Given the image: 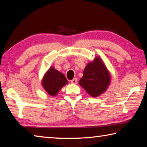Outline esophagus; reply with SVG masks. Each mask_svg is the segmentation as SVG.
I'll use <instances>...</instances> for the list:
<instances>
[{"instance_id":"1","label":"esophagus","mask_w":147,"mask_h":147,"mask_svg":"<svg viewBox=\"0 0 147 147\" xmlns=\"http://www.w3.org/2000/svg\"><path fill=\"white\" fill-rule=\"evenodd\" d=\"M77 82H78V81H77V78H73V79L71 81V84H76Z\"/></svg>"}]
</instances>
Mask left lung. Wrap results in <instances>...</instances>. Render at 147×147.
Instances as JSON below:
<instances>
[{
	"label": "left lung",
	"instance_id": "8db88e82",
	"mask_svg": "<svg viewBox=\"0 0 147 147\" xmlns=\"http://www.w3.org/2000/svg\"><path fill=\"white\" fill-rule=\"evenodd\" d=\"M111 82L110 74L99 57L88 63L84 71V76L79 84L92 97L102 94L107 89Z\"/></svg>",
	"mask_w": 147,
	"mask_h": 147
}]
</instances>
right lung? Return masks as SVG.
I'll return each mask as SVG.
<instances>
[{
    "mask_svg": "<svg viewBox=\"0 0 147 147\" xmlns=\"http://www.w3.org/2000/svg\"><path fill=\"white\" fill-rule=\"evenodd\" d=\"M68 83L65 76L60 72L50 68L42 80V85L48 94L55 96L62 87Z\"/></svg>",
    "mask_w": 147,
    "mask_h": 147,
    "instance_id": "add662e5",
    "label": "right lung"
}]
</instances>
